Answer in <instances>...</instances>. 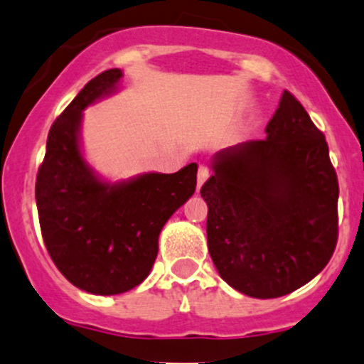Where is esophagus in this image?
<instances>
[{
  "instance_id": "obj_1",
  "label": "esophagus",
  "mask_w": 364,
  "mask_h": 364,
  "mask_svg": "<svg viewBox=\"0 0 364 364\" xmlns=\"http://www.w3.org/2000/svg\"><path fill=\"white\" fill-rule=\"evenodd\" d=\"M209 178V171H208V167L205 166H200L198 167V174H197V188H200L202 185H204V181L205 179Z\"/></svg>"
}]
</instances>
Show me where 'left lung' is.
<instances>
[{
	"label": "left lung",
	"instance_id": "left-lung-1",
	"mask_svg": "<svg viewBox=\"0 0 364 364\" xmlns=\"http://www.w3.org/2000/svg\"><path fill=\"white\" fill-rule=\"evenodd\" d=\"M265 132L218 153L200 188L214 265L252 298L307 284L338 240V179L326 137L291 92L284 90Z\"/></svg>",
	"mask_w": 364,
	"mask_h": 364
}]
</instances>
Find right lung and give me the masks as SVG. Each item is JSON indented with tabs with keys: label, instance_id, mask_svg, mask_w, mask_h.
<instances>
[{
	"label": "right lung",
	"instance_id": "1",
	"mask_svg": "<svg viewBox=\"0 0 364 364\" xmlns=\"http://www.w3.org/2000/svg\"><path fill=\"white\" fill-rule=\"evenodd\" d=\"M120 78V70L102 71L55 118L36 176L38 218L48 255L73 286L92 294L125 293L148 277L160 230L197 186V164L120 185L95 178L78 146L80 120Z\"/></svg>",
	"mask_w": 364,
	"mask_h": 364
}]
</instances>
